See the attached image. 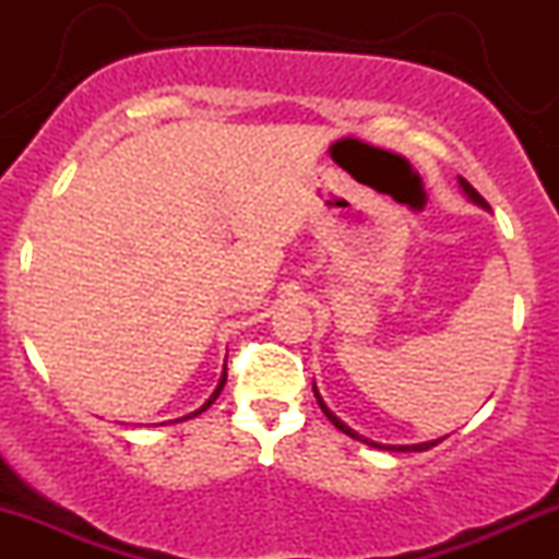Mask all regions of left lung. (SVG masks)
I'll return each mask as SVG.
<instances>
[{"label":"left lung","mask_w":559,"mask_h":559,"mask_svg":"<svg viewBox=\"0 0 559 559\" xmlns=\"http://www.w3.org/2000/svg\"><path fill=\"white\" fill-rule=\"evenodd\" d=\"M460 189H463V194L471 199L473 204H478V207H484V210H489V204H486V199L478 194L476 189H473L471 183L465 181V178H460ZM312 391H316V400H318V404H320V409H323L325 413V418H329L333 426L338 428V431L342 433H346V436H352V439H357V441H362V444H368V447H373V449H389V452H426V449H431V447H436L439 444V441H444V436H441V439H433V441H420V444H378V441H370V439H365L362 433H357L355 428H349L346 426V423L338 418L336 413H333V409L329 407V404L323 402V396H320V391H318V386L316 383H312Z\"/></svg>","instance_id":"1"}]
</instances>
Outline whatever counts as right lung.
Returning a JSON list of instances; mask_svg holds the SVG:
<instances>
[{
  "label": "right lung",
  "mask_w": 559,
  "mask_h": 559,
  "mask_svg": "<svg viewBox=\"0 0 559 559\" xmlns=\"http://www.w3.org/2000/svg\"><path fill=\"white\" fill-rule=\"evenodd\" d=\"M226 378H228V373H226V368H223V376H221V381H217V386H215V391H213V394H210V400H207V402H204V404H202V407H199V409H194V413L183 415V418H176V423H178V420H189V418H197V415H202V413H204V409H207V407H210V404H213V402L217 400V396H221V391H223V386H226ZM170 423H173V420H170ZM159 426H165V423H159Z\"/></svg>",
  "instance_id": "obj_1"
}]
</instances>
